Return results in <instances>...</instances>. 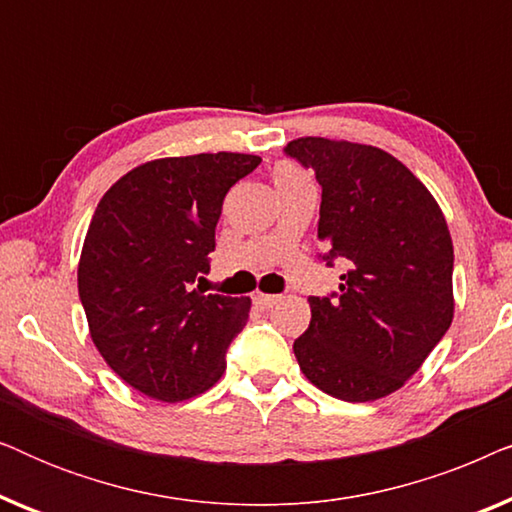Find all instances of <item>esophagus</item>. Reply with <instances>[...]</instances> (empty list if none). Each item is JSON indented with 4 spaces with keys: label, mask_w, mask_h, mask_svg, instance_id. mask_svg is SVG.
<instances>
[{
    "label": "esophagus",
    "mask_w": 512,
    "mask_h": 512,
    "mask_svg": "<svg viewBox=\"0 0 512 512\" xmlns=\"http://www.w3.org/2000/svg\"><path fill=\"white\" fill-rule=\"evenodd\" d=\"M254 303H256V307H261V310H270V307H275L279 303V296H270V293H256Z\"/></svg>",
    "instance_id": "1"
}]
</instances>
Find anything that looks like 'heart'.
I'll use <instances>...</instances> for the list:
<instances>
[{
	"mask_svg": "<svg viewBox=\"0 0 512 512\" xmlns=\"http://www.w3.org/2000/svg\"><path fill=\"white\" fill-rule=\"evenodd\" d=\"M305 179V174L293 165H279L275 170V184H286V181H298Z\"/></svg>",
	"mask_w": 512,
	"mask_h": 512,
	"instance_id": "heart-1",
	"label": "heart"
}]
</instances>
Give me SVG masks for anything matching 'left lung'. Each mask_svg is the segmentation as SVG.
<instances>
[{
    "label": "left lung",
    "instance_id": "1",
    "mask_svg": "<svg viewBox=\"0 0 512 512\" xmlns=\"http://www.w3.org/2000/svg\"><path fill=\"white\" fill-rule=\"evenodd\" d=\"M284 153L317 174L321 258L347 268L338 293L310 298V326L293 342L298 366L340 401L389 396L452 324L445 216L422 181L377 146L300 137Z\"/></svg>",
    "mask_w": 512,
    "mask_h": 512
}]
</instances>
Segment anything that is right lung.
<instances>
[{
  "mask_svg": "<svg viewBox=\"0 0 512 512\" xmlns=\"http://www.w3.org/2000/svg\"><path fill=\"white\" fill-rule=\"evenodd\" d=\"M261 165L249 153L151 160L104 193L79 261L90 338L132 389L177 403L214 387L249 298L193 289L230 186Z\"/></svg>",
  "mask_w": 512,
  "mask_h": 512,
  "instance_id": "1",
  "label": "right lung"
}]
</instances>
